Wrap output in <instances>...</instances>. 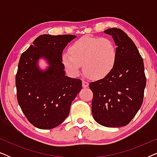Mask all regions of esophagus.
<instances>
[{
	"mask_svg": "<svg viewBox=\"0 0 157 157\" xmlns=\"http://www.w3.org/2000/svg\"><path fill=\"white\" fill-rule=\"evenodd\" d=\"M82 86L83 88H87L88 86H89V82L85 80H83L82 81Z\"/></svg>",
	"mask_w": 157,
	"mask_h": 157,
	"instance_id": "obj_1",
	"label": "esophagus"
}]
</instances>
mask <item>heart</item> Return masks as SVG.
I'll return each instance as SVG.
<instances>
[{
	"instance_id": "heart-1",
	"label": "heart",
	"mask_w": 157,
	"mask_h": 157,
	"mask_svg": "<svg viewBox=\"0 0 157 157\" xmlns=\"http://www.w3.org/2000/svg\"><path fill=\"white\" fill-rule=\"evenodd\" d=\"M70 54L62 55V63L73 75L80 71L81 65L88 77L102 79L114 68L117 49L112 40L107 38L83 36L69 48Z\"/></svg>"
}]
</instances>
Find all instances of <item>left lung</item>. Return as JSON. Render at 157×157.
Returning a JSON list of instances; mask_svg holds the SVG:
<instances>
[{"instance_id":"left-lung-1","label":"left lung","mask_w":157,"mask_h":157,"mask_svg":"<svg viewBox=\"0 0 157 157\" xmlns=\"http://www.w3.org/2000/svg\"><path fill=\"white\" fill-rule=\"evenodd\" d=\"M112 36L117 49L115 66L105 78L89 83L93 92L92 114L106 127L127 125L143 102L147 83L144 61L133 40L119 29L104 31Z\"/></svg>"}]
</instances>
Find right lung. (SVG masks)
Listing matches in <instances>:
<instances>
[{"label":"right lung","mask_w":157,"mask_h":157,"mask_svg":"<svg viewBox=\"0 0 157 157\" xmlns=\"http://www.w3.org/2000/svg\"><path fill=\"white\" fill-rule=\"evenodd\" d=\"M74 35L44 34L36 38L21 56L16 76L17 99L31 124L40 129L60 125L70 112L71 104L81 90V79L66 76L62 53ZM40 58L49 64L38 66Z\"/></svg>","instance_id":"add662e5"}]
</instances>
